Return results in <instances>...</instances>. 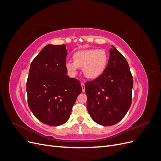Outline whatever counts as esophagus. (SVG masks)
Wrapping results in <instances>:
<instances>
[{"instance_id": "esophagus-1", "label": "esophagus", "mask_w": 161, "mask_h": 161, "mask_svg": "<svg viewBox=\"0 0 161 161\" xmlns=\"http://www.w3.org/2000/svg\"><path fill=\"white\" fill-rule=\"evenodd\" d=\"M81 86H82V92H85V83L84 82H81Z\"/></svg>"}]
</instances>
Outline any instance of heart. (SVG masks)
I'll use <instances>...</instances> for the list:
<instances>
[{"label": "heart", "mask_w": 161, "mask_h": 161, "mask_svg": "<svg viewBox=\"0 0 161 161\" xmlns=\"http://www.w3.org/2000/svg\"><path fill=\"white\" fill-rule=\"evenodd\" d=\"M73 61L66 62V69L72 76L76 74L79 68L82 69L88 79H96L105 70L108 55L103 49H85L76 52L72 56Z\"/></svg>", "instance_id": "heart-1"}]
</instances>
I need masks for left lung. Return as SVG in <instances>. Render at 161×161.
I'll return each mask as SVG.
<instances>
[{"instance_id":"obj_1","label":"left lung","mask_w":161,"mask_h":161,"mask_svg":"<svg viewBox=\"0 0 161 161\" xmlns=\"http://www.w3.org/2000/svg\"><path fill=\"white\" fill-rule=\"evenodd\" d=\"M112 47L103 72L85 86L89 114L96 123L105 126L115 125L124 118L132 95L133 77L128 63Z\"/></svg>"}]
</instances>
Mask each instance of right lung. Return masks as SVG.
<instances>
[{"mask_svg": "<svg viewBox=\"0 0 161 161\" xmlns=\"http://www.w3.org/2000/svg\"><path fill=\"white\" fill-rule=\"evenodd\" d=\"M66 45L46 46L31 63L27 82L29 108L36 118L51 126L69 119L82 87L66 75Z\"/></svg>", "mask_w": 161, "mask_h": 161, "instance_id": "right-lung-1", "label": "right lung"}]
</instances>
